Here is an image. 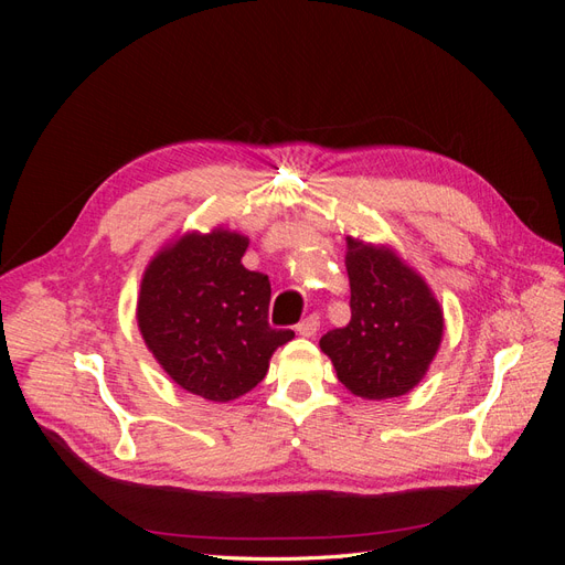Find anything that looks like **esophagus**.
I'll return each mask as SVG.
<instances>
[{"label": "esophagus", "mask_w": 565, "mask_h": 565, "mask_svg": "<svg viewBox=\"0 0 565 565\" xmlns=\"http://www.w3.org/2000/svg\"><path fill=\"white\" fill-rule=\"evenodd\" d=\"M318 330H320V320H318L316 313L309 316V318H303V320L297 324V334H301V337H313Z\"/></svg>", "instance_id": "obj_1"}]
</instances>
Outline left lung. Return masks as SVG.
<instances>
[{
  "label": "left lung",
  "instance_id": "obj_1",
  "mask_svg": "<svg viewBox=\"0 0 565 565\" xmlns=\"http://www.w3.org/2000/svg\"><path fill=\"white\" fill-rule=\"evenodd\" d=\"M351 322L320 339L353 396H405L429 370L443 339V311L429 285L391 247L347 237Z\"/></svg>",
  "mask_w": 565,
  "mask_h": 565
}]
</instances>
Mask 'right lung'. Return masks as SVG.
<instances>
[{
  "label": "right lung",
  "mask_w": 565,
  "mask_h": 565,
  "mask_svg": "<svg viewBox=\"0 0 565 565\" xmlns=\"http://www.w3.org/2000/svg\"><path fill=\"white\" fill-rule=\"evenodd\" d=\"M249 241L185 233L148 264L136 320L146 347L181 388L228 403L259 384L273 351L295 337L268 324V276L241 259Z\"/></svg>",
  "instance_id": "1"
}]
</instances>
